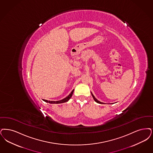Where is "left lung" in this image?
Returning <instances> with one entry per match:
<instances>
[{"instance_id": "8db88e82", "label": "left lung", "mask_w": 153, "mask_h": 153, "mask_svg": "<svg viewBox=\"0 0 153 153\" xmlns=\"http://www.w3.org/2000/svg\"><path fill=\"white\" fill-rule=\"evenodd\" d=\"M92 97H93V99H94V101H96V102H97V103H98V104H101V102H100V101H98V100H97V99H96V98H95V97H94V96H93V94H92Z\"/></svg>"}]
</instances>
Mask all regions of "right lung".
Here are the masks:
<instances>
[{"label":"right lung","mask_w":153,"mask_h":153,"mask_svg":"<svg viewBox=\"0 0 153 153\" xmlns=\"http://www.w3.org/2000/svg\"><path fill=\"white\" fill-rule=\"evenodd\" d=\"M74 90H73L71 93L67 97H65L61 100L60 101H48V100H43L44 101L46 102H48L50 104H61V103H64V102H67L71 98V97H72V94H73V93H74Z\"/></svg>","instance_id":"right-lung-1"}]
</instances>
